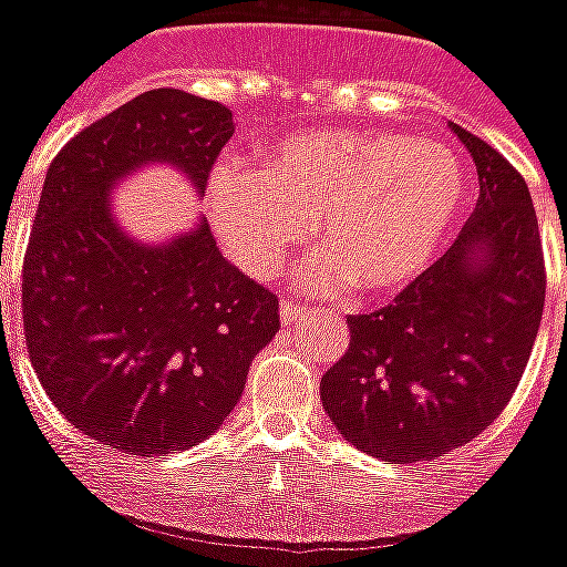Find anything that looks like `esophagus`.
<instances>
[{"instance_id": "1", "label": "esophagus", "mask_w": 567, "mask_h": 567, "mask_svg": "<svg viewBox=\"0 0 567 567\" xmlns=\"http://www.w3.org/2000/svg\"><path fill=\"white\" fill-rule=\"evenodd\" d=\"M305 313H308L305 305H296V301H289V299L280 301V320H284V323H296V320L305 317Z\"/></svg>"}]
</instances>
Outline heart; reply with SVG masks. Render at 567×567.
Listing matches in <instances>:
<instances>
[{
    "label": "heart",
    "instance_id": "b5f03b06",
    "mask_svg": "<svg viewBox=\"0 0 567 567\" xmlns=\"http://www.w3.org/2000/svg\"><path fill=\"white\" fill-rule=\"evenodd\" d=\"M468 187L458 153L432 138L329 126L259 153L256 172L220 165L205 208L223 250L254 278H275L317 223L323 254L311 284H350L362 299L392 296L423 275Z\"/></svg>",
    "mask_w": 567,
    "mask_h": 567
}]
</instances>
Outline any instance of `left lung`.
Returning <instances> with one entry per match:
<instances>
[{"label":"left lung","instance_id":"left-lung-1","mask_svg":"<svg viewBox=\"0 0 567 567\" xmlns=\"http://www.w3.org/2000/svg\"><path fill=\"white\" fill-rule=\"evenodd\" d=\"M481 196L456 241L392 305L350 317V347L320 380L334 429L386 465L468 444L502 414L544 313V250L528 187L502 153L450 123Z\"/></svg>","mask_w":567,"mask_h":567}]
</instances>
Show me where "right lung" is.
I'll return each instance as SVG.
<instances>
[{
    "instance_id": "right-lung-1",
    "label": "right lung",
    "mask_w": 567,
    "mask_h": 567,
    "mask_svg": "<svg viewBox=\"0 0 567 567\" xmlns=\"http://www.w3.org/2000/svg\"><path fill=\"white\" fill-rule=\"evenodd\" d=\"M233 111L147 90L78 132L48 168L23 256V332L41 386L69 423L130 456L196 447L244 392L280 329L278 296L226 262L205 217L144 244L111 208L144 165L181 168L202 196Z\"/></svg>"
}]
</instances>
